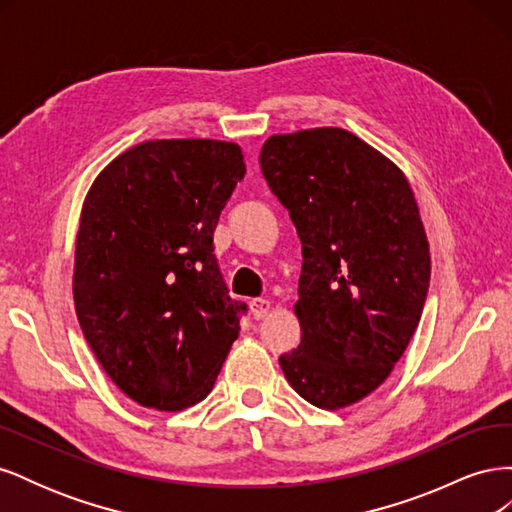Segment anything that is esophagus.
<instances>
[{
  "instance_id": "34e87169",
  "label": "esophagus",
  "mask_w": 512,
  "mask_h": 512,
  "mask_svg": "<svg viewBox=\"0 0 512 512\" xmlns=\"http://www.w3.org/2000/svg\"><path fill=\"white\" fill-rule=\"evenodd\" d=\"M250 309H252V316L256 320H262L271 312V301L269 299H252Z\"/></svg>"
}]
</instances>
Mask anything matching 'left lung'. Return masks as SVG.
Masks as SVG:
<instances>
[{"instance_id":"obj_1","label":"left lung","mask_w":512,"mask_h":512,"mask_svg":"<svg viewBox=\"0 0 512 512\" xmlns=\"http://www.w3.org/2000/svg\"><path fill=\"white\" fill-rule=\"evenodd\" d=\"M260 170L303 243L301 344L280 356L309 404L346 408L389 378L429 290V243L404 173L342 128L275 134Z\"/></svg>"}]
</instances>
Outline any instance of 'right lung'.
Segmentation results:
<instances>
[{
	"label": "right lung",
	"instance_id": "add662e5",
	"mask_svg": "<svg viewBox=\"0 0 512 512\" xmlns=\"http://www.w3.org/2000/svg\"><path fill=\"white\" fill-rule=\"evenodd\" d=\"M243 177L239 145L170 138L123 151L91 185L74 307L108 378L136 404H198L239 335L247 305L230 299L213 230Z\"/></svg>",
	"mask_w": 512,
	"mask_h": 512
}]
</instances>
